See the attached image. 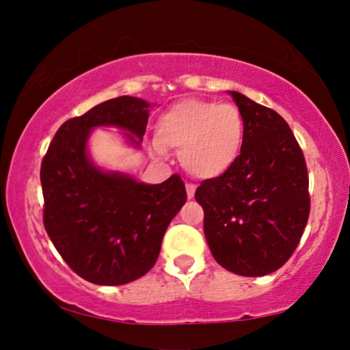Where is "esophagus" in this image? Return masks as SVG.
<instances>
[{"mask_svg":"<svg viewBox=\"0 0 350 350\" xmlns=\"http://www.w3.org/2000/svg\"><path fill=\"white\" fill-rule=\"evenodd\" d=\"M194 194H196V185L193 183L186 185V196H188V199H193Z\"/></svg>","mask_w":350,"mask_h":350,"instance_id":"1","label":"esophagus"}]
</instances>
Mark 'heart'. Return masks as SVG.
<instances>
[{
    "mask_svg": "<svg viewBox=\"0 0 350 350\" xmlns=\"http://www.w3.org/2000/svg\"><path fill=\"white\" fill-rule=\"evenodd\" d=\"M245 143L242 113L231 103L186 98L162 111L151 143L157 156L178 151L180 164L196 178H218L241 159Z\"/></svg>",
    "mask_w": 350,
    "mask_h": 350,
    "instance_id": "b5f03b06",
    "label": "heart"
}]
</instances>
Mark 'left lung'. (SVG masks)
Returning <instances> with one entry per match:
<instances>
[{"label": "left lung", "mask_w": 350, "mask_h": 350, "mask_svg": "<svg viewBox=\"0 0 350 350\" xmlns=\"http://www.w3.org/2000/svg\"><path fill=\"white\" fill-rule=\"evenodd\" d=\"M245 122L241 159L196 191L204 234L218 265L260 277L285 265L309 218V178L303 151L274 109L228 90Z\"/></svg>", "instance_id": "1"}]
</instances>
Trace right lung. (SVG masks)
<instances>
[{
    "label": "right lung",
    "mask_w": 350,
    "mask_h": 350,
    "mask_svg": "<svg viewBox=\"0 0 350 350\" xmlns=\"http://www.w3.org/2000/svg\"><path fill=\"white\" fill-rule=\"evenodd\" d=\"M151 103L122 97L90 108L57 131L41 164L44 228L66 265L97 285H124L145 275L159 256L162 237L186 202L178 175L146 185L92 161L94 129L116 127L140 148Z\"/></svg>",
    "instance_id": "add662e5"
}]
</instances>
